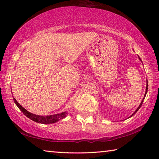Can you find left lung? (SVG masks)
<instances>
[{
	"mask_svg": "<svg viewBox=\"0 0 159 159\" xmlns=\"http://www.w3.org/2000/svg\"><path fill=\"white\" fill-rule=\"evenodd\" d=\"M139 60H140V58H139ZM147 90H148V83H147V87H146V92H145V95H144V98H143V99H142V102H141V104H139V106L138 107V108L136 109V111L134 112V114H132V116H133V115H134V114H135V113H136L137 111H138V110H139V108H140V107H141V106H142V103H143V101H144V98H145V96H146V94H147ZM131 116H130V117H131Z\"/></svg>",
	"mask_w": 159,
	"mask_h": 159,
	"instance_id": "8db88e82",
	"label": "left lung"
}]
</instances>
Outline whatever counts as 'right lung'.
Instances as JSON below:
<instances>
[{
	"instance_id": "add662e5",
	"label": "right lung",
	"mask_w": 159,
	"mask_h": 159,
	"mask_svg": "<svg viewBox=\"0 0 159 159\" xmlns=\"http://www.w3.org/2000/svg\"><path fill=\"white\" fill-rule=\"evenodd\" d=\"M13 100H14L15 103L16 104V105L17 106L18 108L21 110V111L23 112V114H25L26 116H27L29 118H30V119H31L32 120H34V121L36 123H43V124H50V123H54L58 121V120L62 119L64 118H65L66 115V112H62V113H60V114H57L50 115V116L36 115L29 112L27 110H26L23 107H21L20 104L18 103V102L16 100L15 98H13Z\"/></svg>"
}]
</instances>
